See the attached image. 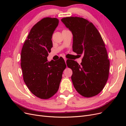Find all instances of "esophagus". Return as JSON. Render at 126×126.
Wrapping results in <instances>:
<instances>
[{
	"label": "esophagus",
	"instance_id": "esophagus-1",
	"mask_svg": "<svg viewBox=\"0 0 126 126\" xmlns=\"http://www.w3.org/2000/svg\"><path fill=\"white\" fill-rule=\"evenodd\" d=\"M63 59H64V62H66V61H67V59L65 58V57H63Z\"/></svg>",
	"mask_w": 126,
	"mask_h": 126
}]
</instances>
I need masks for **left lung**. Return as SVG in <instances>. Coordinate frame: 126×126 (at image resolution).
Returning a JSON list of instances; mask_svg holds the SVG:
<instances>
[{
	"mask_svg": "<svg viewBox=\"0 0 126 126\" xmlns=\"http://www.w3.org/2000/svg\"><path fill=\"white\" fill-rule=\"evenodd\" d=\"M62 21L72 32L73 51L83 56L80 65L73 60L67 61L72 70L75 88L85 97L96 96L104 88L109 76L110 62L104 42L94 26L84 18L66 17Z\"/></svg>",
	"mask_w": 126,
	"mask_h": 126,
	"instance_id": "1",
	"label": "left lung"
}]
</instances>
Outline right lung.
Masks as SVG:
<instances>
[{"label": "right lung", "mask_w": 126, "mask_h": 126, "mask_svg": "<svg viewBox=\"0 0 126 126\" xmlns=\"http://www.w3.org/2000/svg\"><path fill=\"white\" fill-rule=\"evenodd\" d=\"M58 24L59 20L56 18H45L38 22L30 30L21 50L24 80L34 95L44 99L57 92L66 67L62 58L58 62H47L52 47V34Z\"/></svg>", "instance_id": "right-lung-1"}]
</instances>
